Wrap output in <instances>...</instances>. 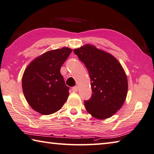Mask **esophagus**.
<instances>
[{
	"instance_id": "1",
	"label": "esophagus",
	"mask_w": 154,
	"mask_h": 154,
	"mask_svg": "<svg viewBox=\"0 0 154 154\" xmlns=\"http://www.w3.org/2000/svg\"><path fill=\"white\" fill-rule=\"evenodd\" d=\"M72 91H74V92H77V91H79V87H78L77 86H75V87H72Z\"/></svg>"
}]
</instances>
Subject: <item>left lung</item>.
Masks as SVG:
<instances>
[{
  "mask_svg": "<svg viewBox=\"0 0 154 154\" xmlns=\"http://www.w3.org/2000/svg\"><path fill=\"white\" fill-rule=\"evenodd\" d=\"M74 52L87 67L91 78L93 95L85 101L86 109L99 120L112 117L122 107L128 93L127 76L122 65L111 54L94 45H85Z\"/></svg>",
  "mask_w": 154,
  "mask_h": 154,
  "instance_id": "1",
  "label": "left lung"
}]
</instances>
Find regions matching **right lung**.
Returning a JSON list of instances; mask_svg holds the SVG:
<instances>
[{"mask_svg":"<svg viewBox=\"0 0 154 154\" xmlns=\"http://www.w3.org/2000/svg\"><path fill=\"white\" fill-rule=\"evenodd\" d=\"M72 51L68 47L48 51L27 66L22 76V89L27 102L36 112L52 114L66 103L69 87L60 69Z\"/></svg>","mask_w":154,"mask_h":154,"instance_id":"add662e5","label":"right lung"}]
</instances>
